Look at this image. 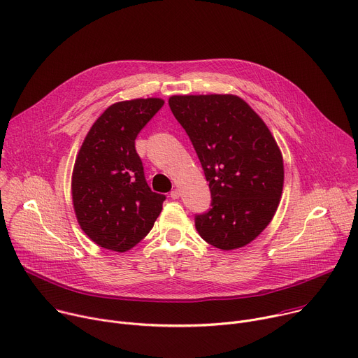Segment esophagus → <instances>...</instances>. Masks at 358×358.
Wrapping results in <instances>:
<instances>
[{"label":"esophagus","instance_id":"obj_1","mask_svg":"<svg viewBox=\"0 0 358 358\" xmlns=\"http://www.w3.org/2000/svg\"><path fill=\"white\" fill-rule=\"evenodd\" d=\"M180 195H181V192H180V189H177V188H174V189L170 192V196H171L173 199H178Z\"/></svg>","mask_w":358,"mask_h":358}]
</instances>
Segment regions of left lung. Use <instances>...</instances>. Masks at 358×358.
I'll use <instances>...</instances> for the list:
<instances>
[{
	"instance_id": "left-lung-1",
	"label": "left lung",
	"mask_w": 358,
	"mask_h": 358,
	"mask_svg": "<svg viewBox=\"0 0 358 358\" xmlns=\"http://www.w3.org/2000/svg\"><path fill=\"white\" fill-rule=\"evenodd\" d=\"M170 109L188 134L210 182L211 208L195 214L210 245L231 250L272 221L283 189V159L264 120L234 94L173 96Z\"/></svg>"
}]
</instances>
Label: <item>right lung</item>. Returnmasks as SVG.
Here are the masks:
<instances>
[{
  "label": "right lung",
  "instance_id": "add662e5",
  "mask_svg": "<svg viewBox=\"0 0 358 358\" xmlns=\"http://www.w3.org/2000/svg\"><path fill=\"white\" fill-rule=\"evenodd\" d=\"M164 100L134 99L108 108L76 157L72 198L78 222L97 245L116 252L136 246L155 225L166 195L148 187L136 138Z\"/></svg>",
  "mask_w": 358,
  "mask_h": 358
}]
</instances>
